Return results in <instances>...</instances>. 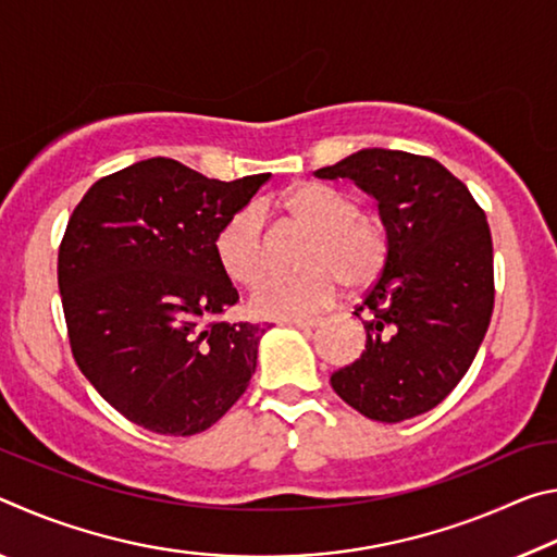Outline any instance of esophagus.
Returning <instances> with one entry per match:
<instances>
[{"instance_id":"34e87169","label":"esophagus","mask_w":557,"mask_h":557,"mask_svg":"<svg viewBox=\"0 0 557 557\" xmlns=\"http://www.w3.org/2000/svg\"><path fill=\"white\" fill-rule=\"evenodd\" d=\"M285 326H295V329H314L319 326V319H289V322H282Z\"/></svg>"}]
</instances>
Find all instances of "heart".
Masks as SVG:
<instances>
[{"instance_id":"b5f03b06","label":"heart","mask_w":557,"mask_h":557,"mask_svg":"<svg viewBox=\"0 0 557 557\" xmlns=\"http://www.w3.org/2000/svg\"><path fill=\"white\" fill-rule=\"evenodd\" d=\"M292 223L312 231L301 252L307 270L297 275L270 272L252 287L248 309L258 319H301L329 307L338 282L361 289L381 275L388 262V225L379 213L358 209L351 196L324 182L292 186L275 201ZM213 252L225 277L252 285L270 262V245L256 206L235 211L215 233Z\"/></svg>"}]
</instances>
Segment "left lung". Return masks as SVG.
Here are the masks:
<instances>
[{"label":"left lung","instance_id":"obj_1","mask_svg":"<svg viewBox=\"0 0 557 557\" xmlns=\"http://www.w3.org/2000/svg\"><path fill=\"white\" fill-rule=\"evenodd\" d=\"M319 178H351L379 201L391 252L356 317L366 351L332 375L366 418L403 422L435 408L465 379L494 312V248L484 211L437 159L361 149Z\"/></svg>","mask_w":557,"mask_h":557}]
</instances>
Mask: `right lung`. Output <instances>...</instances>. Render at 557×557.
<instances>
[{"label": "right lung", "instance_id": "add662e5", "mask_svg": "<svg viewBox=\"0 0 557 557\" xmlns=\"http://www.w3.org/2000/svg\"><path fill=\"white\" fill-rule=\"evenodd\" d=\"M268 178L219 182L152 157L102 176L75 206L59 248L71 351L135 425L196 435L248 388L265 329L219 319L238 289L213 240Z\"/></svg>", "mask_w": 557, "mask_h": 557}]
</instances>
